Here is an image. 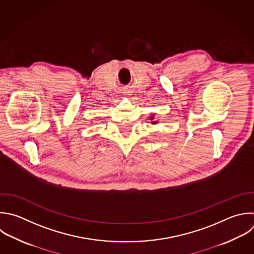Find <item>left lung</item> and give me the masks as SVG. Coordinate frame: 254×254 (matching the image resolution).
Here are the masks:
<instances>
[{
    "label": "left lung",
    "mask_w": 254,
    "mask_h": 254,
    "mask_svg": "<svg viewBox=\"0 0 254 254\" xmlns=\"http://www.w3.org/2000/svg\"><path fill=\"white\" fill-rule=\"evenodd\" d=\"M150 119H151V120H153V119H154V115H152V116L150 117ZM152 124H157V121H153V122H152Z\"/></svg>",
    "instance_id": "obj_1"
}]
</instances>
